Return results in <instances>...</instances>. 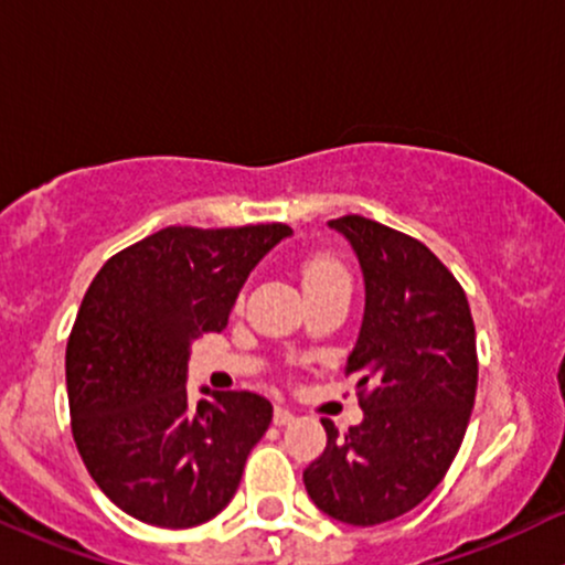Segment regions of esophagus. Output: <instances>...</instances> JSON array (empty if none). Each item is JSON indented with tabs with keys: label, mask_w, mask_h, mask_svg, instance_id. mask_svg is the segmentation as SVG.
<instances>
[{
	"label": "esophagus",
	"mask_w": 565,
	"mask_h": 565,
	"mask_svg": "<svg viewBox=\"0 0 565 565\" xmlns=\"http://www.w3.org/2000/svg\"><path fill=\"white\" fill-rule=\"evenodd\" d=\"M274 423H276L278 427L295 423V414H291L287 406H276V408H274Z\"/></svg>",
	"instance_id": "esophagus-1"
}]
</instances>
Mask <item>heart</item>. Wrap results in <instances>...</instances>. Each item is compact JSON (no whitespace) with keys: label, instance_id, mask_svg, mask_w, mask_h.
<instances>
[{"label":"heart","instance_id":"heart-1","mask_svg":"<svg viewBox=\"0 0 565 565\" xmlns=\"http://www.w3.org/2000/svg\"><path fill=\"white\" fill-rule=\"evenodd\" d=\"M327 278H348L345 268L334 260V257H313V260L305 263L302 268V281L305 284H316V281H327Z\"/></svg>","mask_w":565,"mask_h":565}]
</instances>
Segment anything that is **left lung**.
<instances>
[{"label": "left lung", "instance_id": "1", "mask_svg": "<svg viewBox=\"0 0 565 565\" xmlns=\"http://www.w3.org/2000/svg\"><path fill=\"white\" fill-rule=\"evenodd\" d=\"M364 270L366 305L345 374H361L364 423L302 472L316 508L377 526L417 508L451 468L478 387L476 323L451 270L417 238L361 215L329 220Z\"/></svg>", "mask_w": 565, "mask_h": 565}]
</instances>
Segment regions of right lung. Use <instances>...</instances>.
<instances>
[{"label": "right lung", "instance_id": "right-lung-1", "mask_svg": "<svg viewBox=\"0 0 565 565\" xmlns=\"http://www.w3.org/2000/svg\"><path fill=\"white\" fill-rule=\"evenodd\" d=\"M289 225H170L97 270L66 348L71 433L119 510L161 529L215 518L274 406L249 391L188 398L191 342L223 332L246 276Z\"/></svg>", "mask_w": 565, "mask_h": 565}]
</instances>
